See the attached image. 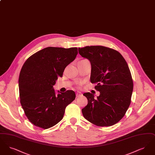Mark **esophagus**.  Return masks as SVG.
<instances>
[{"label":"esophagus","instance_id":"obj_1","mask_svg":"<svg viewBox=\"0 0 155 155\" xmlns=\"http://www.w3.org/2000/svg\"><path fill=\"white\" fill-rule=\"evenodd\" d=\"M81 92H76V96H77V97H78V96H81Z\"/></svg>","mask_w":155,"mask_h":155}]
</instances>
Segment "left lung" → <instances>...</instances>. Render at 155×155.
Returning <instances> with one entry per match:
<instances>
[{"label":"left lung","mask_w":155,"mask_h":155,"mask_svg":"<svg viewBox=\"0 0 155 155\" xmlns=\"http://www.w3.org/2000/svg\"><path fill=\"white\" fill-rule=\"evenodd\" d=\"M78 52L90 61L91 82L100 92L96 99L89 92L83 94L88 99L82 109L84 117L97 126L116 124L124 116L133 93V78L125 59L118 51L103 46H88Z\"/></svg>","instance_id":"obj_1"}]
</instances>
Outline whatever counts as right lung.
<instances>
[{
    "instance_id": "add662e5",
    "label": "right lung",
    "mask_w": 155,
    "mask_h": 155,
    "mask_svg": "<svg viewBox=\"0 0 155 155\" xmlns=\"http://www.w3.org/2000/svg\"><path fill=\"white\" fill-rule=\"evenodd\" d=\"M77 54V48L48 47L25 61L18 79L20 103L34 125L43 129L56 125L63 117L67 106L75 99L73 91L57 96L53 86Z\"/></svg>"
}]
</instances>
